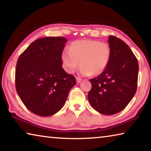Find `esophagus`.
Here are the masks:
<instances>
[{
  "label": "esophagus",
  "instance_id": "1",
  "mask_svg": "<svg viewBox=\"0 0 151 151\" xmlns=\"http://www.w3.org/2000/svg\"><path fill=\"white\" fill-rule=\"evenodd\" d=\"M76 83L78 84L81 82V78H79V77H76Z\"/></svg>",
  "mask_w": 151,
  "mask_h": 151
}]
</instances>
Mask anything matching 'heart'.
<instances>
[{
  "instance_id": "b5f03b06",
  "label": "heart",
  "mask_w": 151,
  "mask_h": 151,
  "mask_svg": "<svg viewBox=\"0 0 151 151\" xmlns=\"http://www.w3.org/2000/svg\"><path fill=\"white\" fill-rule=\"evenodd\" d=\"M111 55V50L108 43L83 39L71 43L69 50H64L61 53V60L63 68L68 73H75L80 62L81 75H97L106 69Z\"/></svg>"
}]
</instances>
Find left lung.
Listing matches in <instances>:
<instances>
[{
  "label": "left lung",
  "instance_id": "8db88e82",
  "mask_svg": "<svg viewBox=\"0 0 151 151\" xmlns=\"http://www.w3.org/2000/svg\"><path fill=\"white\" fill-rule=\"evenodd\" d=\"M108 42L111 50L109 63L101 75L90 80L88 99L97 112L112 115L122 111L136 93L139 63L122 40L109 36Z\"/></svg>",
  "mask_w": 151,
  "mask_h": 151
}]
</instances>
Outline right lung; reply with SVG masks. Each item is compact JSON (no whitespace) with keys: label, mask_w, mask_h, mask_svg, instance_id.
<instances>
[{"label":"right lung","mask_w":151,"mask_h":151,"mask_svg":"<svg viewBox=\"0 0 151 151\" xmlns=\"http://www.w3.org/2000/svg\"><path fill=\"white\" fill-rule=\"evenodd\" d=\"M65 38L45 37L32 42L19 58L15 73L18 94L25 106L40 116L57 113L65 105L75 77L62 67Z\"/></svg>","instance_id":"1"}]
</instances>
